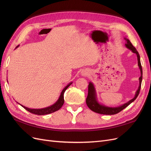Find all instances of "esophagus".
<instances>
[{"instance_id":"obj_1","label":"esophagus","mask_w":151,"mask_h":151,"mask_svg":"<svg viewBox=\"0 0 151 151\" xmlns=\"http://www.w3.org/2000/svg\"><path fill=\"white\" fill-rule=\"evenodd\" d=\"M81 75L83 76H87L88 75V72H87L86 70H83L81 72Z\"/></svg>"}]
</instances>
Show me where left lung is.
Segmentation results:
<instances>
[{
    "label": "left lung",
    "mask_w": 151,
    "mask_h": 151,
    "mask_svg": "<svg viewBox=\"0 0 151 151\" xmlns=\"http://www.w3.org/2000/svg\"><path fill=\"white\" fill-rule=\"evenodd\" d=\"M126 40L127 43L125 44V46L127 48L130 50L131 51L135 53L137 55V60H138V65L139 67V68L140 70V77H139V86L137 91H136V93L135 95V97L130 99L129 101L127 103L123 104L122 106H118V107H108L104 106L103 104H99L96 98V90L94 88V86L93 84L90 82L89 83L88 86V96L86 98V104L88 105L89 108L92 110L93 111L99 113V114H103V115H115L118 113L120 112L123 109L127 107L129 105L132 103L133 101H134L135 99L137 98L138 95L139 94L140 88H141V83H142V68L141 63H140V55L139 54V52L136 48L132 45V43L130 42L129 40L127 38H125Z\"/></svg>",
    "instance_id": "left-lung-1"
}]
</instances>
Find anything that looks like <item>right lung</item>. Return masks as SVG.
<instances>
[{"mask_svg":"<svg viewBox=\"0 0 151 151\" xmlns=\"http://www.w3.org/2000/svg\"><path fill=\"white\" fill-rule=\"evenodd\" d=\"M18 47H19V45H17L16 48H17ZM72 83H69L66 87H65V88L63 89L61 92L60 97H59L57 102L55 103H54L53 104H52V106L45 108H42V109H31V108H28L22 106V105H21H21L24 109H26L27 111H28L29 112H30L31 113L35 114V115H47V114L53 113L55 111L58 110V109H60L62 108V106H63V103H64V98H63V94H64L65 90L72 84Z\"/></svg>","mask_w":151,"mask_h":151,"instance_id":"obj_1","label":"right lung"}]
</instances>
